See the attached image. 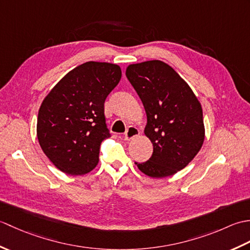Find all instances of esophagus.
<instances>
[{"instance_id": "esophagus-1", "label": "esophagus", "mask_w": 250, "mask_h": 250, "mask_svg": "<svg viewBox=\"0 0 250 250\" xmlns=\"http://www.w3.org/2000/svg\"><path fill=\"white\" fill-rule=\"evenodd\" d=\"M140 134V131L139 129H136L135 126H129L128 129H126L125 133V141H131L132 139H134V137L139 136Z\"/></svg>"}]
</instances>
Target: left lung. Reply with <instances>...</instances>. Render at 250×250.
Here are the masks:
<instances>
[{
  "label": "left lung",
  "mask_w": 250,
  "mask_h": 250,
  "mask_svg": "<svg viewBox=\"0 0 250 250\" xmlns=\"http://www.w3.org/2000/svg\"><path fill=\"white\" fill-rule=\"evenodd\" d=\"M125 75L144 105V133L153 146L149 160L135 164L149 177L172 176L193 160L204 143L200 101L178 73L163 61L130 64Z\"/></svg>",
  "instance_id": "8db88e82"
}]
</instances>
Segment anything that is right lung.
I'll return each mask as SVG.
<instances>
[{
  "instance_id": "right-lung-1",
  "label": "right lung",
  "mask_w": 250,
  "mask_h": 250,
  "mask_svg": "<svg viewBox=\"0 0 250 250\" xmlns=\"http://www.w3.org/2000/svg\"><path fill=\"white\" fill-rule=\"evenodd\" d=\"M120 79L119 65L89 61L68 72L43 100L37 140L61 172L78 176L97 167L101 143L109 137L104 102Z\"/></svg>"
}]
</instances>
